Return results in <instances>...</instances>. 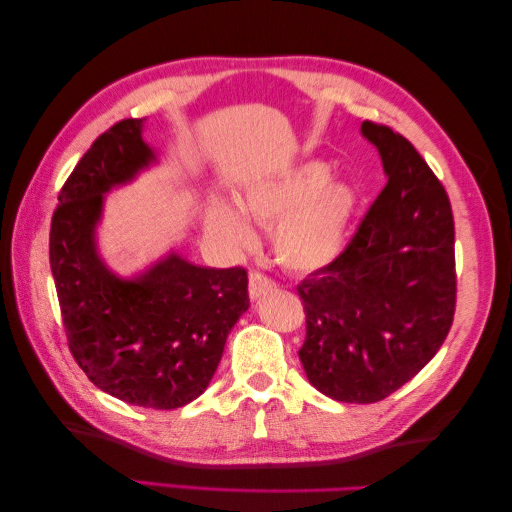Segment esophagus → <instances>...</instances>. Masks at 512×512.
I'll return each mask as SVG.
<instances>
[{"instance_id":"obj_1","label":"esophagus","mask_w":512,"mask_h":512,"mask_svg":"<svg viewBox=\"0 0 512 512\" xmlns=\"http://www.w3.org/2000/svg\"><path fill=\"white\" fill-rule=\"evenodd\" d=\"M274 288H276V283L270 279V276H265L261 272L249 274V297L251 299H261L267 295V292H272Z\"/></svg>"}]
</instances>
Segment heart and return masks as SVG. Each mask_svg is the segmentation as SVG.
<instances>
[{"label":"heart","instance_id":"1","mask_svg":"<svg viewBox=\"0 0 512 512\" xmlns=\"http://www.w3.org/2000/svg\"><path fill=\"white\" fill-rule=\"evenodd\" d=\"M331 178L333 167L311 158L242 192V210L250 220L272 226L276 261L292 272L322 270L347 247L358 192L349 181L331 182ZM246 218L231 201L208 199L206 229L222 245L231 249L254 245V229Z\"/></svg>","mask_w":512,"mask_h":512}]
</instances>
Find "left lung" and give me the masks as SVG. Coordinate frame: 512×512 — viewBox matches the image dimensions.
Listing matches in <instances>:
<instances>
[{"instance_id":"1","label":"left lung","mask_w":512,"mask_h":512,"mask_svg":"<svg viewBox=\"0 0 512 512\" xmlns=\"http://www.w3.org/2000/svg\"><path fill=\"white\" fill-rule=\"evenodd\" d=\"M388 183L347 249L299 283L304 372L322 395L374 404L438 354L454 322V215L445 188L410 142L360 124Z\"/></svg>"}]
</instances>
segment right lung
<instances>
[{
  "instance_id": "1",
  "label": "right lung",
  "mask_w": 512,
  "mask_h": 512,
  "mask_svg": "<svg viewBox=\"0 0 512 512\" xmlns=\"http://www.w3.org/2000/svg\"><path fill=\"white\" fill-rule=\"evenodd\" d=\"M156 163L142 120L92 142L58 192L49 265L67 345L88 379L127 404L172 410L208 388L249 295L242 267H201L170 251L127 279L99 256L106 192Z\"/></svg>"
}]
</instances>
